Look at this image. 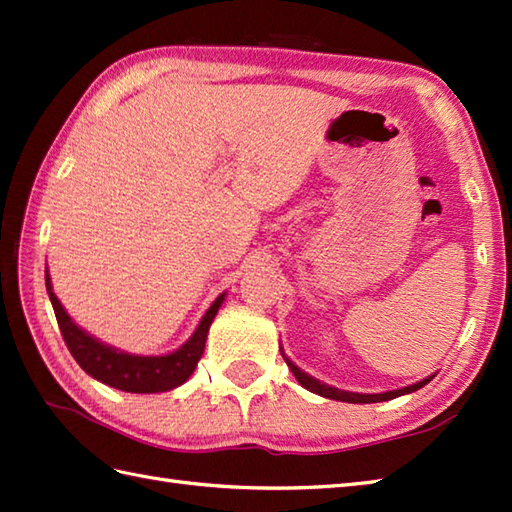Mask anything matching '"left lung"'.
I'll use <instances>...</instances> for the list:
<instances>
[{"instance_id": "obj_1", "label": "left lung", "mask_w": 512, "mask_h": 512, "mask_svg": "<svg viewBox=\"0 0 512 512\" xmlns=\"http://www.w3.org/2000/svg\"><path fill=\"white\" fill-rule=\"evenodd\" d=\"M286 363H288L290 372L295 374V378L299 380V383H301L303 387H306V389H310L312 394H319V396H323V398H332V400H341V402H358V405H363V402H383V400L398 398V396H402V394H411V391H416V389L424 387V385H427L429 380L433 378V376H429V378L420 380V383H416V385H409V387H402V389H394V391H385V394H352V391H341V389H334V387H328V385L319 383L317 378H312V376H308L306 372H301V369H299L295 363H292V361H288V358H286Z\"/></svg>"}]
</instances>
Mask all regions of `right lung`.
I'll list each match as a JSON object with an SVG mask.
<instances>
[{"label": "right lung", "mask_w": 512, "mask_h": 512, "mask_svg": "<svg viewBox=\"0 0 512 512\" xmlns=\"http://www.w3.org/2000/svg\"><path fill=\"white\" fill-rule=\"evenodd\" d=\"M46 288L61 336L65 345H68L70 354L74 356V361L92 378L121 391H129V394H158V391H169L182 385L193 374V369L198 367V361L204 354V343L211 321L215 319V314L224 301V295L213 301V306L202 317L198 330L193 332L191 339L180 350L167 356H132L118 352L110 345H103L88 332H83L79 325H74L68 312L59 303L57 295L52 292L50 275H46Z\"/></svg>", "instance_id": "obj_1"}]
</instances>
